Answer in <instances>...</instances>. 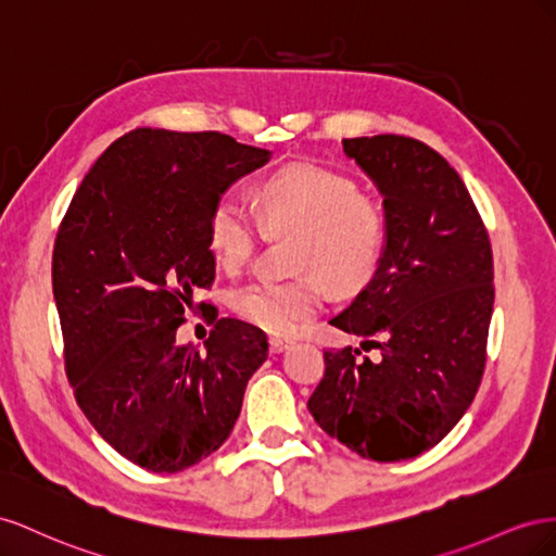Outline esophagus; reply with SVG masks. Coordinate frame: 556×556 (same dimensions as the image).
I'll list each match as a JSON object with an SVG mask.
<instances>
[{"label":"esophagus","instance_id":"esophagus-1","mask_svg":"<svg viewBox=\"0 0 556 556\" xmlns=\"http://www.w3.org/2000/svg\"><path fill=\"white\" fill-rule=\"evenodd\" d=\"M289 344H291V340H287V338H269V352L279 354V352H283V349H289Z\"/></svg>","mask_w":556,"mask_h":556}]
</instances>
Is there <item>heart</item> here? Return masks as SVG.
<instances>
[{
    "instance_id": "1",
    "label": "heart",
    "mask_w": 556,
    "mask_h": 556,
    "mask_svg": "<svg viewBox=\"0 0 556 556\" xmlns=\"http://www.w3.org/2000/svg\"><path fill=\"white\" fill-rule=\"evenodd\" d=\"M262 220L258 222L257 218ZM263 230L295 235L293 281H256L232 298L235 312L267 332L287 336L324 307L326 279L340 293L366 289L382 267L389 218L377 198L346 174L312 163H291L258 188V216L228 193L210 212V249L226 269L244 267Z\"/></svg>"
}]
</instances>
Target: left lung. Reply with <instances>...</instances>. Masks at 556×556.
<instances>
[{"label":"left lung","instance_id":"left-lung-1","mask_svg":"<svg viewBox=\"0 0 556 556\" xmlns=\"http://www.w3.org/2000/svg\"><path fill=\"white\" fill-rule=\"evenodd\" d=\"M384 195L389 244L377 277L336 326L382 358L328 349L307 407L330 438L372 462L435 447L480 389L494 312V258L456 169L401 135L342 139Z\"/></svg>","mask_w":556,"mask_h":556}]
</instances>
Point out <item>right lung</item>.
Listing matches in <instances>:
<instances>
[{"instance_id": "obj_1", "label": "right lung", "mask_w": 556, "mask_h": 556, "mask_svg": "<svg viewBox=\"0 0 556 556\" xmlns=\"http://www.w3.org/2000/svg\"><path fill=\"white\" fill-rule=\"evenodd\" d=\"M269 151L220 132L137 128L90 167L62 218L53 295L78 407L111 447L153 472L200 464L228 440L267 338L214 324L204 349L177 344L216 275L210 212Z\"/></svg>"}]
</instances>
